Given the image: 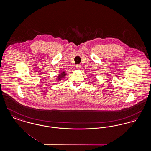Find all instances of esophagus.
Returning <instances> with one entry per match:
<instances>
[{
  "label": "esophagus",
  "instance_id": "34e87169",
  "mask_svg": "<svg viewBox=\"0 0 151 151\" xmlns=\"http://www.w3.org/2000/svg\"><path fill=\"white\" fill-rule=\"evenodd\" d=\"M80 68H81V65H76V69L79 70Z\"/></svg>",
  "mask_w": 151,
  "mask_h": 151
}]
</instances>
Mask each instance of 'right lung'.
Returning <instances> with one entry per match:
<instances>
[{"label":"right lung","instance_id":"right-lung-1","mask_svg":"<svg viewBox=\"0 0 151 151\" xmlns=\"http://www.w3.org/2000/svg\"><path fill=\"white\" fill-rule=\"evenodd\" d=\"M65 75H66V72L64 71L60 72V74L59 75V76L57 77V81H60V80L62 79V78H64V77H65Z\"/></svg>","mask_w":151,"mask_h":151}]
</instances>
